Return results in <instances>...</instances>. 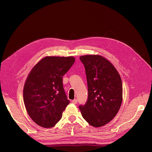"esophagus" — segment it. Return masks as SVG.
<instances>
[{"mask_svg":"<svg viewBox=\"0 0 152 152\" xmlns=\"http://www.w3.org/2000/svg\"><path fill=\"white\" fill-rule=\"evenodd\" d=\"M71 102H72V103H73V104H76L77 102V99H74L73 100L71 101Z\"/></svg>","mask_w":152,"mask_h":152,"instance_id":"obj_1","label":"esophagus"}]
</instances>
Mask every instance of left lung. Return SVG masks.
<instances>
[{
	"instance_id": "1",
	"label": "left lung",
	"mask_w": 152,
	"mask_h": 152,
	"mask_svg": "<svg viewBox=\"0 0 152 152\" xmlns=\"http://www.w3.org/2000/svg\"><path fill=\"white\" fill-rule=\"evenodd\" d=\"M84 64L88 87V99L79 107L83 118L99 127L115 117L123 102V86L118 71L108 60L99 55L80 57Z\"/></svg>"
}]
</instances>
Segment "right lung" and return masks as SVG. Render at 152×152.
I'll use <instances>...</instances> for the list:
<instances>
[{
	"label": "right lung",
	"instance_id": "obj_1",
	"mask_svg": "<svg viewBox=\"0 0 152 152\" xmlns=\"http://www.w3.org/2000/svg\"><path fill=\"white\" fill-rule=\"evenodd\" d=\"M74 57L46 56L28 74L23 87L27 112L39 126L51 128L69 103L63 87V76L73 65Z\"/></svg>",
	"mask_w": 152,
	"mask_h": 152
}]
</instances>
